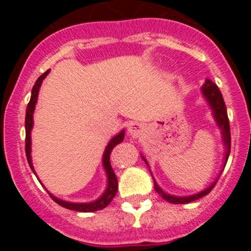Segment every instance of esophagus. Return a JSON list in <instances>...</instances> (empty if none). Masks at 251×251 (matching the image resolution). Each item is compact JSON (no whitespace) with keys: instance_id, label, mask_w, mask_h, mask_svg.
<instances>
[{"instance_id":"1","label":"esophagus","mask_w":251,"mask_h":251,"mask_svg":"<svg viewBox=\"0 0 251 251\" xmlns=\"http://www.w3.org/2000/svg\"><path fill=\"white\" fill-rule=\"evenodd\" d=\"M145 131V127L140 123H131L128 125V133L133 138H138L143 132Z\"/></svg>"}]
</instances>
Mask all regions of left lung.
<instances>
[{"label":"left lung","instance_id":"1","mask_svg":"<svg viewBox=\"0 0 251 251\" xmlns=\"http://www.w3.org/2000/svg\"><path fill=\"white\" fill-rule=\"evenodd\" d=\"M201 91H203L204 97L208 99L210 106H211L212 109H214V116L216 118V120H217L218 126H220L222 131H223V140L224 143H226V160H224L226 163L224 164H226L227 158H229V154H230V149H231V134H230V124H229V118H227L226 102H224L223 97H222L220 88H218L217 86L211 81V80H206L205 83H204V86L201 87ZM144 160H145V158H144ZM216 183H217V180H216L211 186H209L208 189L204 190V191H201L197 195L190 196V197H175V196L166 195L165 192H164L155 183H154V190L162 196L164 200L168 201L169 203L186 204V203H190V201L200 200V198L210 194V191L214 189Z\"/></svg>","mask_w":251,"mask_h":251}]
</instances>
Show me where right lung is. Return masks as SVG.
<instances>
[{"label": "right lung", "instance_id": "add662e5", "mask_svg": "<svg viewBox=\"0 0 251 251\" xmlns=\"http://www.w3.org/2000/svg\"><path fill=\"white\" fill-rule=\"evenodd\" d=\"M48 73H50V70L46 71L45 73H43L42 75L36 80L35 85L33 86V89H31V97H30L29 102H28L27 112H25V155H27L28 164H29L30 169L33 170L34 174H35V171H34L33 164H31V158H30V131H31V127H33V113H34V109H35V103L37 100V94H39L40 86H41L42 80L47 76ZM124 135H125L124 134V131L120 132L117 137H114L113 139L109 142L107 148L105 150V153H103V166H105L106 172H107L108 186L105 194H103L99 200L93 201V203H88V204L68 203V201L57 200L56 197H54V196H51L50 194V197L53 198V201L59 204V205L63 206V208L74 210V211H80V212H93V211H97V210H102L103 208H106V206L111 203L112 200H113L114 196H116L118 191V179H117V176L114 175L113 169H112L111 166L109 155H111V152L112 150L114 149V146H117L118 144L123 142Z\"/></svg>", "mask_w": 251, "mask_h": 251}]
</instances>
